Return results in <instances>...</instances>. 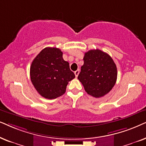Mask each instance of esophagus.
<instances>
[{
	"instance_id": "34e87169",
	"label": "esophagus",
	"mask_w": 146,
	"mask_h": 146,
	"mask_svg": "<svg viewBox=\"0 0 146 146\" xmlns=\"http://www.w3.org/2000/svg\"><path fill=\"white\" fill-rule=\"evenodd\" d=\"M74 73H75V77H78L79 74V70H77V71H75Z\"/></svg>"
}]
</instances>
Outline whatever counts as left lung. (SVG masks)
Here are the masks:
<instances>
[{"label": "left lung", "mask_w": 146, "mask_h": 146, "mask_svg": "<svg viewBox=\"0 0 146 146\" xmlns=\"http://www.w3.org/2000/svg\"><path fill=\"white\" fill-rule=\"evenodd\" d=\"M83 61L77 78L85 91L97 98L108 94L115 85L117 76L112 58L102 50L93 49L85 53Z\"/></svg>", "instance_id": "obj_1"}]
</instances>
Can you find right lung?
Instances as JSON below:
<instances>
[{
    "mask_svg": "<svg viewBox=\"0 0 146 146\" xmlns=\"http://www.w3.org/2000/svg\"><path fill=\"white\" fill-rule=\"evenodd\" d=\"M31 80L43 98L53 100L65 93L69 81L75 77L63 52L55 47H46L35 58L30 68Z\"/></svg>",
    "mask_w": 146,
    "mask_h": 146,
    "instance_id": "add662e5",
    "label": "right lung"
}]
</instances>
